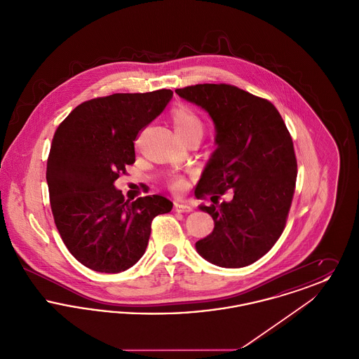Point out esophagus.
<instances>
[{"label":"esophagus","instance_id":"obj_1","mask_svg":"<svg viewBox=\"0 0 359 359\" xmlns=\"http://www.w3.org/2000/svg\"><path fill=\"white\" fill-rule=\"evenodd\" d=\"M173 205H175V210L179 212H189L192 210V207L186 203L184 201H176Z\"/></svg>","mask_w":359,"mask_h":359}]
</instances>
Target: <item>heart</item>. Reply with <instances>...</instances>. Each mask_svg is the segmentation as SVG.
<instances>
[{"label": "heart", "mask_w": 359, "mask_h": 359, "mask_svg": "<svg viewBox=\"0 0 359 359\" xmlns=\"http://www.w3.org/2000/svg\"><path fill=\"white\" fill-rule=\"evenodd\" d=\"M172 123L176 133L180 137L199 133L203 135V122L201 117L187 106H176L171 111ZM171 187L173 189H182L184 187V182L182 179H172Z\"/></svg>", "instance_id": "heart-1"}]
</instances>
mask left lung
Here are the masks:
<instances>
[{"label": "left lung", "mask_w": 359, "mask_h": 359, "mask_svg": "<svg viewBox=\"0 0 359 359\" xmlns=\"http://www.w3.org/2000/svg\"><path fill=\"white\" fill-rule=\"evenodd\" d=\"M175 93L201 106L215 125L217 149L195 188V196L230 202L199 205L214 230L196 252L222 268H242L266 255L284 231L297 163L290 132L272 103L231 85L188 86Z\"/></svg>", "instance_id": "8db88e82"}]
</instances>
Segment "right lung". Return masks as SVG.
Instances as JSON below:
<instances>
[{"label": "right lung", "mask_w": 359, "mask_h": 359, "mask_svg": "<svg viewBox=\"0 0 359 359\" xmlns=\"http://www.w3.org/2000/svg\"><path fill=\"white\" fill-rule=\"evenodd\" d=\"M171 90L113 94L76 106L52 138L47 183L55 224L87 268L118 273L145 253L154 217L170 212L161 195L125 201L114 182L136 160L137 135L163 113Z\"/></svg>", "instance_id": "add662e5"}]
</instances>
